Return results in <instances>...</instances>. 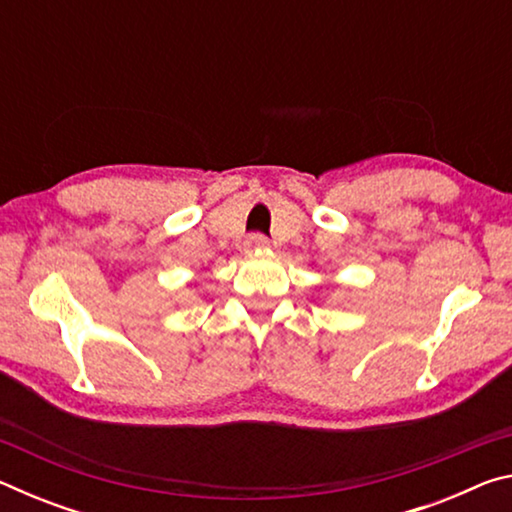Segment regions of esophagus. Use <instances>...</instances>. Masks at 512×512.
<instances>
[{"label":"esophagus","mask_w":512,"mask_h":512,"mask_svg":"<svg viewBox=\"0 0 512 512\" xmlns=\"http://www.w3.org/2000/svg\"><path fill=\"white\" fill-rule=\"evenodd\" d=\"M264 248H268V239L264 235H250L246 239V250H250V253H253V250H264Z\"/></svg>","instance_id":"obj_1"}]
</instances>
